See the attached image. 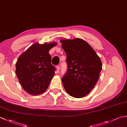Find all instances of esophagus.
Segmentation results:
<instances>
[{"label":"esophagus","instance_id":"1","mask_svg":"<svg viewBox=\"0 0 127 127\" xmlns=\"http://www.w3.org/2000/svg\"><path fill=\"white\" fill-rule=\"evenodd\" d=\"M56 68H57V71H58L59 70V69H60V66H59V65H57L56 66Z\"/></svg>","mask_w":127,"mask_h":127}]
</instances>
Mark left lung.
Here are the masks:
<instances>
[{"instance_id":"1","label":"left lung","mask_w":127,"mask_h":127,"mask_svg":"<svg viewBox=\"0 0 127 127\" xmlns=\"http://www.w3.org/2000/svg\"><path fill=\"white\" fill-rule=\"evenodd\" d=\"M66 55V72L62 77L66 92L74 98L86 96L98 81L102 69L100 59L85 40H61Z\"/></svg>"}]
</instances>
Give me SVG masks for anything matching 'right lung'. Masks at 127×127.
<instances>
[{
  "mask_svg": "<svg viewBox=\"0 0 127 127\" xmlns=\"http://www.w3.org/2000/svg\"><path fill=\"white\" fill-rule=\"evenodd\" d=\"M56 42L32 45L21 55L16 64V74L27 92L38 95L47 90L55 75L49 51Z\"/></svg>",
  "mask_w": 127,
  "mask_h": 127,
  "instance_id": "obj_1",
  "label": "right lung"
}]
</instances>
